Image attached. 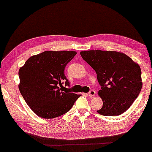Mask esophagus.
Wrapping results in <instances>:
<instances>
[{
  "label": "esophagus",
  "instance_id": "1",
  "mask_svg": "<svg viewBox=\"0 0 152 152\" xmlns=\"http://www.w3.org/2000/svg\"><path fill=\"white\" fill-rule=\"evenodd\" d=\"M88 95L90 97H94L95 95V91H93V90L90 91V92L88 93Z\"/></svg>",
  "mask_w": 152,
  "mask_h": 152
}]
</instances>
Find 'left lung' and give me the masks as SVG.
<instances>
[{
  "label": "left lung",
  "mask_w": 152,
  "mask_h": 152,
  "mask_svg": "<svg viewBox=\"0 0 152 152\" xmlns=\"http://www.w3.org/2000/svg\"><path fill=\"white\" fill-rule=\"evenodd\" d=\"M82 59L96 72L103 102L97 113L119 115L131 107L142 86L140 66L125 54L116 51L80 52Z\"/></svg>",
  "instance_id": "8db88e82"
}]
</instances>
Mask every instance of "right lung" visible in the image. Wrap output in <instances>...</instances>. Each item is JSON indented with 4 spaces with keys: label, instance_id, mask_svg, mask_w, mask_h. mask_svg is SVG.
<instances>
[{
    "label": "right lung",
    "instance_id": "add662e5",
    "mask_svg": "<svg viewBox=\"0 0 152 152\" xmlns=\"http://www.w3.org/2000/svg\"><path fill=\"white\" fill-rule=\"evenodd\" d=\"M76 54L75 51H45L30 57L20 68V94L39 117L51 119L64 115L81 96L66 92L63 86L64 82L69 86L64 69Z\"/></svg>",
    "mask_w": 152,
    "mask_h": 152
}]
</instances>
